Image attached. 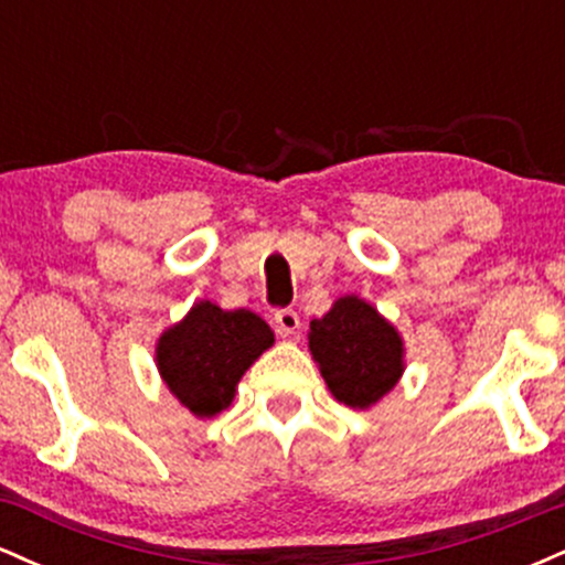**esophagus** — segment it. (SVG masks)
Returning a JSON list of instances; mask_svg holds the SVG:
<instances>
[{
  "mask_svg": "<svg viewBox=\"0 0 565 565\" xmlns=\"http://www.w3.org/2000/svg\"><path fill=\"white\" fill-rule=\"evenodd\" d=\"M274 321H276V329H278V334H281V337L300 334V316H297L291 308L276 310Z\"/></svg>",
  "mask_w": 565,
  "mask_h": 565,
  "instance_id": "1",
  "label": "esophagus"
}]
</instances>
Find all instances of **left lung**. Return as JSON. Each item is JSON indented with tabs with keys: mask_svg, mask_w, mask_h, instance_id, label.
I'll return each instance as SVG.
<instances>
[{
	"mask_svg": "<svg viewBox=\"0 0 565 565\" xmlns=\"http://www.w3.org/2000/svg\"><path fill=\"white\" fill-rule=\"evenodd\" d=\"M308 348L329 393L350 408H372L404 377V337L359 295L337 297L310 321Z\"/></svg>",
	"mask_w": 565,
	"mask_h": 565,
	"instance_id": "left-lung-1",
	"label": "left lung"
}]
</instances>
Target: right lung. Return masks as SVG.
<instances>
[{"label":"right lung","instance_id":"right-lung-1","mask_svg":"<svg viewBox=\"0 0 565 565\" xmlns=\"http://www.w3.org/2000/svg\"><path fill=\"white\" fill-rule=\"evenodd\" d=\"M274 342V329L252 310L199 300L159 334V377L193 417L210 419L231 406L238 380Z\"/></svg>","mask_w":565,"mask_h":565}]
</instances>
